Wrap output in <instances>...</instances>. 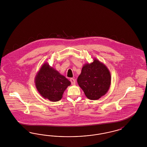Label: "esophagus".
I'll use <instances>...</instances> for the list:
<instances>
[{
	"mask_svg": "<svg viewBox=\"0 0 147 147\" xmlns=\"http://www.w3.org/2000/svg\"><path fill=\"white\" fill-rule=\"evenodd\" d=\"M70 81H71V85H75L76 84V80L74 79L71 78L70 79Z\"/></svg>",
	"mask_w": 147,
	"mask_h": 147,
	"instance_id": "1",
	"label": "esophagus"
}]
</instances>
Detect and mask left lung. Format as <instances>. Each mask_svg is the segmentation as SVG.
I'll return each instance as SVG.
<instances>
[{"label": "left lung", "instance_id": "1", "mask_svg": "<svg viewBox=\"0 0 147 147\" xmlns=\"http://www.w3.org/2000/svg\"><path fill=\"white\" fill-rule=\"evenodd\" d=\"M77 81L88 99L98 100L109 91L111 76L105 65L94 59L82 67Z\"/></svg>", "mask_w": 147, "mask_h": 147}]
</instances>
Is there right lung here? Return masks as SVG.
<instances>
[{
  "label": "right lung",
  "mask_w": 147,
  "mask_h": 147,
  "mask_svg": "<svg viewBox=\"0 0 147 147\" xmlns=\"http://www.w3.org/2000/svg\"><path fill=\"white\" fill-rule=\"evenodd\" d=\"M36 87L45 99L51 101L61 100L63 92L71 83L65 76L45 63L37 73L35 78Z\"/></svg>",
  "instance_id": "right-lung-1"
}]
</instances>
